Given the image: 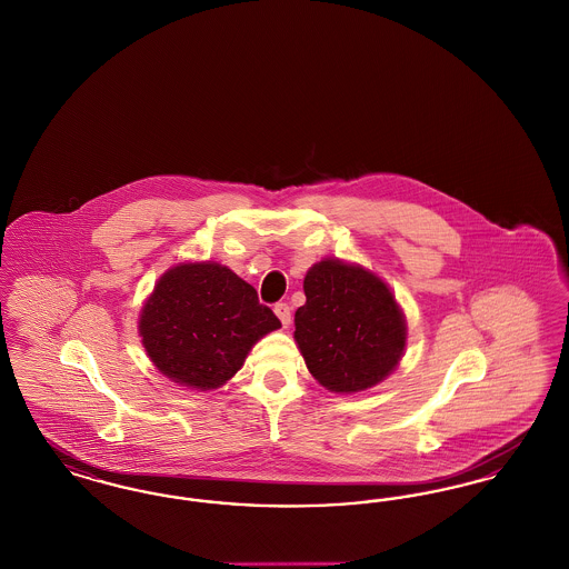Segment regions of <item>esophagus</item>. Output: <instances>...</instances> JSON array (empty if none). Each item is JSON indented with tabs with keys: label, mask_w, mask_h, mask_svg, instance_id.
Instances as JSON below:
<instances>
[{
	"label": "esophagus",
	"mask_w": 569,
	"mask_h": 569,
	"mask_svg": "<svg viewBox=\"0 0 569 569\" xmlns=\"http://www.w3.org/2000/svg\"><path fill=\"white\" fill-rule=\"evenodd\" d=\"M274 316L281 320V325L290 326V322H292L290 305H288V302H277V305H274Z\"/></svg>",
	"instance_id": "1"
}]
</instances>
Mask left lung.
<instances>
[{"mask_svg":"<svg viewBox=\"0 0 569 569\" xmlns=\"http://www.w3.org/2000/svg\"><path fill=\"white\" fill-rule=\"evenodd\" d=\"M295 339L326 390L352 395L388 378L406 350V316L376 272L326 258L302 281Z\"/></svg>","mask_w":569,"mask_h":569,"instance_id":"8db88e82","label":"left lung"}]
</instances>
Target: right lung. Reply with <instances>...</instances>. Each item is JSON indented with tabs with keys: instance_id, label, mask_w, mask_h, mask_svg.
<instances>
[{
	"instance_id": "right-lung-1",
	"label": "right lung",
	"mask_w": 569,
	"mask_h": 569,
	"mask_svg": "<svg viewBox=\"0 0 569 569\" xmlns=\"http://www.w3.org/2000/svg\"><path fill=\"white\" fill-rule=\"evenodd\" d=\"M281 322L237 272L183 262L147 298L138 332L158 371L174 383L213 390L243 367L251 348Z\"/></svg>"
}]
</instances>
